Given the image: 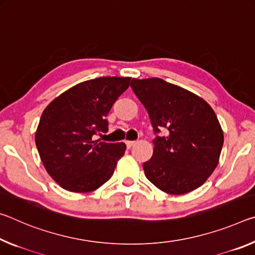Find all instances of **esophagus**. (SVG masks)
Listing matches in <instances>:
<instances>
[{
  "label": "esophagus",
  "mask_w": 255,
  "mask_h": 255,
  "mask_svg": "<svg viewBox=\"0 0 255 255\" xmlns=\"http://www.w3.org/2000/svg\"><path fill=\"white\" fill-rule=\"evenodd\" d=\"M125 143H127V147H128V148H131L132 145L135 143V141H130V140H128V141H125Z\"/></svg>",
  "instance_id": "esophagus-1"
}]
</instances>
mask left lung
<instances>
[{
    "label": "left lung",
    "instance_id": "8db88e82",
    "mask_svg": "<svg viewBox=\"0 0 255 255\" xmlns=\"http://www.w3.org/2000/svg\"><path fill=\"white\" fill-rule=\"evenodd\" d=\"M133 93L149 114L156 134L144 174L158 189L179 195L198 189L218 165L224 133L206 100L159 78L132 79Z\"/></svg>",
    "mask_w": 255,
    "mask_h": 255
}]
</instances>
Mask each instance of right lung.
Here are the masks:
<instances>
[{"mask_svg": "<svg viewBox=\"0 0 255 255\" xmlns=\"http://www.w3.org/2000/svg\"><path fill=\"white\" fill-rule=\"evenodd\" d=\"M130 81L102 77L78 83L45 108L36 145L47 173L64 190L87 193L112 177L127 145L100 142L95 134L108 131L106 116Z\"/></svg>", "mask_w": 255, "mask_h": 255, "instance_id": "add662e5", "label": "right lung"}]
</instances>
